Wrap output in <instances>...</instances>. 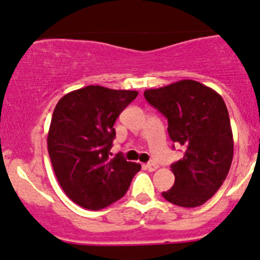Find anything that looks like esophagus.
Returning <instances> with one entry per match:
<instances>
[{
    "label": "esophagus",
    "instance_id": "1",
    "mask_svg": "<svg viewBox=\"0 0 260 260\" xmlns=\"http://www.w3.org/2000/svg\"><path fill=\"white\" fill-rule=\"evenodd\" d=\"M146 169H148L149 171H154L158 169V165L155 164V162H149V164H146Z\"/></svg>",
    "mask_w": 260,
    "mask_h": 260
}]
</instances>
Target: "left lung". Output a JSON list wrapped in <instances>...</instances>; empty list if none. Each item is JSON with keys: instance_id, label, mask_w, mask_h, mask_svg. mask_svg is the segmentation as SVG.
<instances>
[{"instance_id": "1", "label": "left lung", "mask_w": 260, "mask_h": 260, "mask_svg": "<svg viewBox=\"0 0 260 260\" xmlns=\"http://www.w3.org/2000/svg\"><path fill=\"white\" fill-rule=\"evenodd\" d=\"M144 96L168 119L171 141L184 148L183 158L171 165L174 186L162 196L186 208L204 204L222 186L233 159V133L224 99L192 80L145 90Z\"/></svg>"}]
</instances>
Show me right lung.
<instances>
[{
    "instance_id": "add662e5",
    "label": "right lung",
    "mask_w": 260,
    "mask_h": 260,
    "mask_svg": "<svg viewBox=\"0 0 260 260\" xmlns=\"http://www.w3.org/2000/svg\"><path fill=\"white\" fill-rule=\"evenodd\" d=\"M137 94L91 85L56 105L47 137L49 158L61 188L80 207L98 211L115 203L141 169L110 152L115 121Z\"/></svg>"
}]
</instances>
